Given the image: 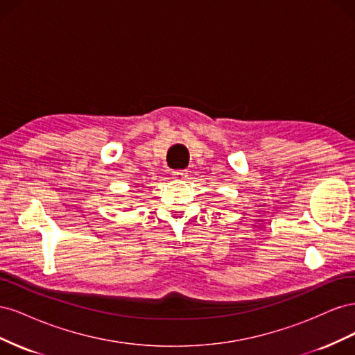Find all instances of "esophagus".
Returning <instances> with one entry per match:
<instances>
[{
    "label": "esophagus",
    "mask_w": 355,
    "mask_h": 355,
    "mask_svg": "<svg viewBox=\"0 0 355 355\" xmlns=\"http://www.w3.org/2000/svg\"><path fill=\"white\" fill-rule=\"evenodd\" d=\"M171 176H173V179H178V180H182L185 179L188 176V171L187 170H173L171 171Z\"/></svg>",
    "instance_id": "esophagus-1"
}]
</instances>
